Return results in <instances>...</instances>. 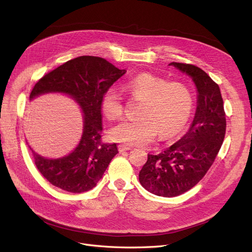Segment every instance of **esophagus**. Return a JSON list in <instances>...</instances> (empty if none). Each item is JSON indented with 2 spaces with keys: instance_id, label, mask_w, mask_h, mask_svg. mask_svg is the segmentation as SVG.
Segmentation results:
<instances>
[{
  "instance_id": "34e87169",
  "label": "esophagus",
  "mask_w": 252,
  "mask_h": 252,
  "mask_svg": "<svg viewBox=\"0 0 252 252\" xmlns=\"http://www.w3.org/2000/svg\"><path fill=\"white\" fill-rule=\"evenodd\" d=\"M118 147H119L120 152H124V151H128V150L131 149V147L128 146V145H125V144H120Z\"/></svg>"
}]
</instances>
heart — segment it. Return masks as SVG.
<instances>
[{
    "label": "heart",
    "mask_w": 252,
    "mask_h": 252,
    "mask_svg": "<svg viewBox=\"0 0 252 252\" xmlns=\"http://www.w3.org/2000/svg\"><path fill=\"white\" fill-rule=\"evenodd\" d=\"M124 90L138 105L135 120H126L109 130L114 141L131 146L148 145L159 134L167 138L174 136L185 127L193 109V94L188 85L169 82L163 78L143 73L130 78ZM101 110L106 119L122 118V97L112 89L101 98Z\"/></svg>",
    "instance_id": "b5f03b06"
}]
</instances>
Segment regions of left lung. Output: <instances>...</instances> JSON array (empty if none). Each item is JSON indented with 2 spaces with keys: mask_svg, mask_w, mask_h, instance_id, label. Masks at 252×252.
<instances>
[{
  "mask_svg": "<svg viewBox=\"0 0 252 252\" xmlns=\"http://www.w3.org/2000/svg\"><path fill=\"white\" fill-rule=\"evenodd\" d=\"M169 65L193 80L197 107L187 133L159 154H148L138 174L143 188L161 197L184 194L203 178L221 148L226 130L219 85L193 64L171 63Z\"/></svg>",
  "mask_w": 252,
  "mask_h": 252,
  "instance_id": "1",
  "label": "left lung"
}]
</instances>
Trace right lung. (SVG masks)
Wrapping results in <instances>:
<instances>
[{
    "label": "right lung",
    "instance_id": "add662e5",
    "mask_svg": "<svg viewBox=\"0 0 252 252\" xmlns=\"http://www.w3.org/2000/svg\"><path fill=\"white\" fill-rule=\"evenodd\" d=\"M125 73L126 70H119L101 57L80 56L48 73L34 85L30 100L50 93L64 94L83 114V132L71 153L47 158L29 146L36 168L51 185L70 193H83L96 187L102 178L118 147L101 142V98Z\"/></svg>",
    "mask_w": 252,
    "mask_h": 252
}]
</instances>
